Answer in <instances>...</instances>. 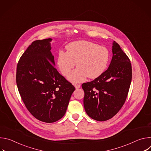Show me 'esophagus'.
Listing matches in <instances>:
<instances>
[{
  "instance_id": "obj_1",
  "label": "esophagus",
  "mask_w": 151,
  "mask_h": 151,
  "mask_svg": "<svg viewBox=\"0 0 151 151\" xmlns=\"http://www.w3.org/2000/svg\"><path fill=\"white\" fill-rule=\"evenodd\" d=\"M74 86H75V87L76 89H78V88H79L81 87V85L80 84H75Z\"/></svg>"
}]
</instances>
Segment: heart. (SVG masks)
Masks as SVG:
<instances>
[{"label":"heart","mask_w":151,"mask_h":151,"mask_svg":"<svg viewBox=\"0 0 151 151\" xmlns=\"http://www.w3.org/2000/svg\"><path fill=\"white\" fill-rule=\"evenodd\" d=\"M67 52L60 50L57 58V66L64 76H68L76 65L78 68L68 76L73 82H81L87 76L95 79L106 70L109 61V52L106 48L95 43L79 40L66 47Z\"/></svg>","instance_id":"obj_1"}]
</instances>
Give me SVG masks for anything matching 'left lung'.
Instances as JSON below:
<instances>
[{"label": "left lung", "instance_id": "obj_1", "mask_svg": "<svg viewBox=\"0 0 151 151\" xmlns=\"http://www.w3.org/2000/svg\"><path fill=\"white\" fill-rule=\"evenodd\" d=\"M112 58L105 72L93 81L83 83V106L92 119L104 121L115 116L124 105L132 78L130 60L114 41Z\"/></svg>", "mask_w": 151, "mask_h": 151}]
</instances>
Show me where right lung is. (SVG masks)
Instances as JSON below:
<instances>
[{
  "instance_id": "1",
  "label": "right lung",
  "mask_w": 151,
  "mask_h": 151,
  "mask_svg": "<svg viewBox=\"0 0 151 151\" xmlns=\"http://www.w3.org/2000/svg\"><path fill=\"white\" fill-rule=\"evenodd\" d=\"M51 38L32 43L17 67L19 93L30 114L38 120L54 122L65 114L74 86L55 68Z\"/></svg>"
}]
</instances>
